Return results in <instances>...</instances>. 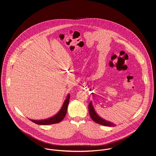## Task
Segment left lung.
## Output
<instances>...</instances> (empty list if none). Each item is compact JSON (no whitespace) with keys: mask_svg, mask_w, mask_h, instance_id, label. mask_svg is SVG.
Masks as SVG:
<instances>
[{"mask_svg":"<svg viewBox=\"0 0 156 156\" xmlns=\"http://www.w3.org/2000/svg\"><path fill=\"white\" fill-rule=\"evenodd\" d=\"M89 115H90L91 119L94 122L98 123V124H101V125L105 126H115V125L113 123L105 120V119L100 117L96 113V112L94 110V107L92 105V102L91 101H90V103L89 105Z\"/></svg>","mask_w":156,"mask_h":156,"instance_id":"left-lung-1","label":"left lung"}]
</instances>
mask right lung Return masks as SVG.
<instances>
[{"label":"right lung","mask_w":156,"mask_h":156,"mask_svg":"<svg viewBox=\"0 0 156 156\" xmlns=\"http://www.w3.org/2000/svg\"><path fill=\"white\" fill-rule=\"evenodd\" d=\"M69 98H70V94H69L66 98V100L64 101V103L60 111L58 112L56 115L53 117H51L49 119H46L44 120H30L33 123H36L37 124L40 125H49L56 123L60 122L65 117L67 113V109L68 105L69 103Z\"/></svg>","instance_id":"add662e5"}]
</instances>
